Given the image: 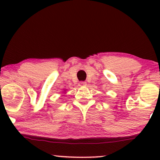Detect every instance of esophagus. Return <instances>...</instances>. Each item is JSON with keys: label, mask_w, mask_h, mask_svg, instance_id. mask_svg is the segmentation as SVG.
Masks as SVG:
<instances>
[{"label": "esophagus", "mask_w": 160, "mask_h": 160, "mask_svg": "<svg viewBox=\"0 0 160 160\" xmlns=\"http://www.w3.org/2000/svg\"><path fill=\"white\" fill-rule=\"evenodd\" d=\"M80 86H86V82H84V81L80 82Z\"/></svg>", "instance_id": "1"}]
</instances>
